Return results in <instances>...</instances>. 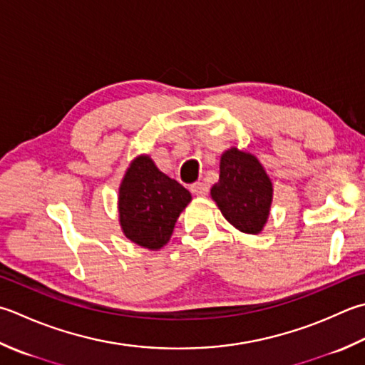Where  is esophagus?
Masks as SVG:
<instances>
[{"label": "esophagus", "mask_w": 365, "mask_h": 365, "mask_svg": "<svg viewBox=\"0 0 365 365\" xmlns=\"http://www.w3.org/2000/svg\"><path fill=\"white\" fill-rule=\"evenodd\" d=\"M191 192L192 195H196V196H205L207 192H209V187H207L205 183H202V182H199V183H195V185H191Z\"/></svg>", "instance_id": "obj_1"}]
</instances>
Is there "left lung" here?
Returning <instances> with one entry per match:
<instances>
[{"label": "left lung", "mask_w": 365, "mask_h": 365, "mask_svg": "<svg viewBox=\"0 0 365 365\" xmlns=\"http://www.w3.org/2000/svg\"><path fill=\"white\" fill-rule=\"evenodd\" d=\"M210 196L235 230L259 234L270 215L274 185L253 153L231 147L221 155L220 178Z\"/></svg>", "instance_id": "left-lung-1"}]
</instances>
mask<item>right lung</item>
Wrapping results in <instances>:
<instances>
[{
    "label": "right lung",
    "mask_w": 365,
    "mask_h": 365,
    "mask_svg": "<svg viewBox=\"0 0 365 365\" xmlns=\"http://www.w3.org/2000/svg\"><path fill=\"white\" fill-rule=\"evenodd\" d=\"M191 192L156 168L148 155L130 163L118 188V223L128 240L147 250L168 244Z\"/></svg>",
    "instance_id": "right-lung-1"
}]
</instances>
